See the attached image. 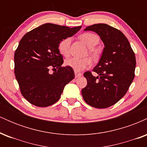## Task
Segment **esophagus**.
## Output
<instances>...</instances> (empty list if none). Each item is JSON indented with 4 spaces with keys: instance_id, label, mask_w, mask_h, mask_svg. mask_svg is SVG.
I'll list each match as a JSON object with an SVG mask.
<instances>
[{
    "instance_id": "obj_1",
    "label": "esophagus",
    "mask_w": 147,
    "mask_h": 147,
    "mask_svg": "<svg viewBox=\"0 0 147 147\" xmlns=\"http://www.w3.org/2000/svg\"><path fill=\"white\" fill-rule=\"evenodd\" d=\"M82 76V74L81 73H77V72H75V78H78V77H80Z\"/></svg>"
}]
</instances>
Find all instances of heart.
<instances>
[{
  "instance_id": "1",
  "label": "heart",
  "mask_w": 147,
  "mask_h": 147,
  "mask_svg": "<svg viewBox=\"0 0 147 147\" xmlns=\"http://www.w3.org/2000/svg\"><path fill=\"white\" fill-rule=\"evenodd\" d=\"M80 39L89 48H93L99 42V37L95 34L84 33L80 36ZM71 43V38L67 37L60 42L59 44V50L63 56L67 57L70 54V46ZM90 53L94 54L93 50H90ZM65 65L71 68L75 72H80L84 69L89 68L92 65V61L89 58L79 59L77 57H71L65 61Z\"/></svg>"
}]
</instances>
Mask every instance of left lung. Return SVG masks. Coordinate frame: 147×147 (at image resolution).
<instances>
[{
  "label": "left lung",
  "mask_w": 147,
  "mask_h": 147,
  "mask_svg": "<svg viewBox=\"0 0 147 147\" xmlns=\"http://www.w3.org/2000/svg\"><path fill=\"white\" fill-rule=\"evenodd\" d=\"M84 31L97 33L104 48L92 70L98 75L84 72L87 86L82 94L88 105L106 109L116 104L127 92L135 77L136 56L124 34L110 25L98 23L87 27Z\"/></svg>",
  "instance_id": "1"
}]
</instances>
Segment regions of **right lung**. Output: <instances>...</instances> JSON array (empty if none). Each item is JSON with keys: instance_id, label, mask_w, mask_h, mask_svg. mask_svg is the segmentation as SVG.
I'll list each match as a JSON object with an SVG mask.
<instances>
[{"instance_id": "obj_1", "label": "right lung", "mask_w": 147, "mask_h": 147, "mask_svg": "<svg viewBox=\"0 0 147 147\" xmlns=\"http://www.w3.org/2000/svg\"><path fill=\"white\" fill-rule=\"evenodd\" d=\"M81 28L48 23L21 38L14 53V73L21 94L30 104L38 107L52 105L59 99L65 86L75 78L71 68L61 67L63 60L59 44ZM51 67L58 70L50 74Z\"/></svg>"}]
</instances>
